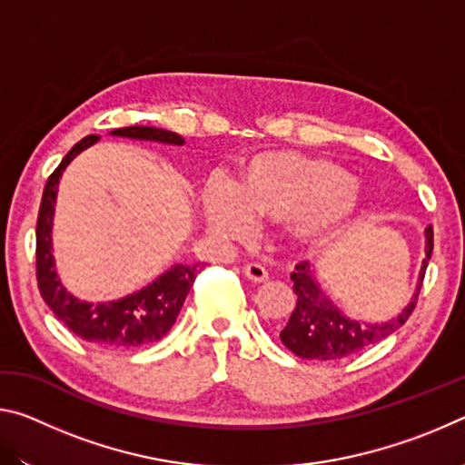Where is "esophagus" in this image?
Wrapping results in <instances>:
<instances>
[{"label":"esophagus","mask_w":465,"mask_h":465,"mask_svg":"<svg viewBox=\"0 0 465 465\" xmlns=\"http://www.w3.org/2000/svg\"><path fill=\"white\" fill-rule=\"evenodd\" d=\"M243 274H246V277L254 282H264L266 279H269V272H266L264 266L256 264V262H250L243 266Z\"/></svg>","instance_id":"34e87169"}]
</instances>
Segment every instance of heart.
Masks as SVG:
<instances>
[{"label": "heart", "instance_id": "obj_1", "mask_svg": "<svg viewBox=\"0 0 465 465\" xmlns=\"http://www.w3.org/2000/svg\"><path fill=\"white\" fill-rule=\"evenodd\" d=\"M367 196L341 163L295 149H262L242 162L233 184L204 188L203 213L223 238L246 235L254 219L285 222L299 248L324 250L359 223Z\"/></svg>", "mask_w": 465, "mask_h": 465}]
</instances>
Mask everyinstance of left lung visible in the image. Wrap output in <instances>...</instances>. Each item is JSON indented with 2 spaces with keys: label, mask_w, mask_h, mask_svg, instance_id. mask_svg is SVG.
<instances>
[{
  "label": "left lung",
  "mask_w": 465,
  "mask_h": 465,
  "mask_svg": "<svg viewBox=\"0 0 465 465\" xmlns=\"http://www.w3.org/2000/svg\"><path fill=\"white\" fill-rule=\"evenodd\" d=\"M432 254V227L424 230V258L419 271L412 299L402 312L385 322H361L346 316L342 308L332 302L326 289L320 285L316 269L310 262H302L291 272L297 305L291 312L287 326L281 330V342L293 355L308 361H336L361 352L367 346L383 341L406 324L414 312L419 291L422 287L424 271Z\"/></svg>",
  "instance_id": "8db88e82"
}]
</instances>
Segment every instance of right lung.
<instances>
[{
	"instance_id": "right-lung-1",
	"label": "right lung",
	"mask_w": 465,
	"mask_h": 465,
	"mask_svg": "<svg viewBox=\"0 0 465 465\" xmlns=\"http://www.w3.org/2000/svg\"><path fill=\"white\" fill-rule=\"evenodd\" d=\"M110 135L166 145H184V139L178 133L155 127H124L110 131ZM98 141V135H88L80 143H75L45 186L36 222V281L45 303L75 336L94 344L108 346V349L127 351L152 344L168 334L203 264H172L149 285L131 295L113 299V302L92 303L69 293L54 269L53 254V219L57 188L63 172L74 162V157Z\"/></svg>"
}]
</instances>
